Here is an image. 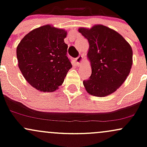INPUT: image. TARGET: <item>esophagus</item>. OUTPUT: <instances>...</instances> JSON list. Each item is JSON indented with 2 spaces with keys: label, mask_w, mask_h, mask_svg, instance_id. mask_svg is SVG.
<instances>
[{
  "label": "esophagus",
  "mask_w": 147,
  "mask_h": 147,
  "mask_svg": "<svg viewBox=\"0 0 147 147\" xmlns=\"http://www.w3.org/2000/svg\"><path fill=\"white\" fill-rule=\"evenodd\" d=\"M83 57L82 56V55H79V57H77V58L75 59V61L76 62H77V63L78 64V65H80L81 64H82V63H83Z\"/></svg>",
  "instance_id": "esophagus-1"
}]
</instances>
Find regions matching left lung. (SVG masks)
<instances>
[{
    "label": "left lung",
    "instance_id": "8db88e82",
    "mask_svg": "<svg viewBox=\"0 0 147 147\" xmlns=\"http://www.w3.org/2000/svg\"><path fill=\"white\" fill-rule=\"evenodd\" d=\"M79 31L89 43L88 57L92 68L89 79L84 81V87L92 95H110L129 75L133 63L131 45L117 32L102 25Z\"/></svg>",
    "mask_w": 147,
    "mask_h": 147
}]
</instances>
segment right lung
<instances>
[{"mask_svg":"<svg viewBox=\"0 0 147 147\" xmlns=\"http://www.w3.org/2000/svg\"><path fill=\"white\" fill-rule=\"evenodd\" d=\"M65 30L44 25L25 35L16 48L18 67L32 86L52 92L63 84L72 68L64 42Z\"/></svg>","mask_w":147,"mask_h":147,"instance_id":"obj_1","label":"right lung"}]
</instances>
